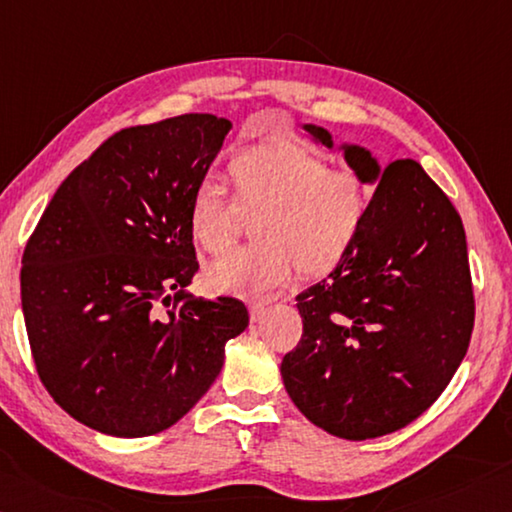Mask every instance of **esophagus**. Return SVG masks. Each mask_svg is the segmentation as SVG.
Returning <instances> with one entry per match:
<instances>
[{"label": "esophagus", "instance_id": "esophagus-1", "mask_svg": "<svg viewBox=\"0 0 512 512\" xmlns=\"http://www.w3.org/2000/svg\"><path fill=\"white\" fill-rule=\"evenodd\" d=\"M265 303H249V317L251 321H261L265 317Z\"/></svg>", "mask_w": 512, "mask_h": 512}]
</instances>
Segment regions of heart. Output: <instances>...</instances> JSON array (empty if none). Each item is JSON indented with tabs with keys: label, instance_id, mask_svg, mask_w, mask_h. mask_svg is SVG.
<instances>
[{
	"label": "heart",
	"instance_id": "b5f03b06",
	"mask_svg": "<svg viewBox=\"0 0 512 512\" xmlns=\"http://www.w3.org/2000/svg\"><path fill=\"white\" fill-rule=\"evenodd\" d=\"M236 200L206 177L188 204V227L197 245L220 254L236 238L240 211H261L256 245L231 249L209 272L215 292L265 297L303 274L333 272L355 249L371 213V191L351 168H328L315 152L290 139L258 141L229 159Z\"/></svg>",
	"mask_w": 512,
	"mask_h": 512
}]
</instances>
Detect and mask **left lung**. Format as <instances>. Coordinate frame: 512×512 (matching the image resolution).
<instances>
[{
    "instance_id": "left-lung-1",
    "label": "left lung",
    "mask_w": 512,
    "mask_h": 512,
    "mask_svg": "<svg viewBox=\"0 0 512 512\" xmlns=\"http://www.w3.org/2000/svg\"><path fill=\"white\" fill-rule=\"evenodd\" d=\"M303 130L333 148L328 130ZM342 150L378 188L355 249L297 297L303 335L281 375L310 423L366 441L414 423L445 391L468 351L474 294L463 222L423 166Z\"/></svg>"
}]
</instances>
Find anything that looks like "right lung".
I'll return each mask as SVG.
<instances>
[{
    "instance_id": "obj_1",
    "label": "right lung",
    "mask_w": 512,
    "mask_h": 512,
    "mask_svg": "<svg viewBox=\"0 0 512 512\" xmlns=\"http://www.w3.org/2000/svg\"><path fill=\"white\" fill-rule=\"evenodd\" d=\"M229 130L220 116L182 114L112 134L58 186L26 242L35 369L96 432L139 438L175 425L249 324L242 301L186 292L200 270L188 204Z\"/></svg>"
}]
</instances>
